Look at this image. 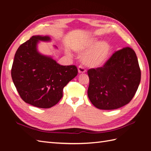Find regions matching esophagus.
<instances>
[{
	"mask_svg": "<svg viewBox=\"0 0 151 151\" xmlns=\"http://www.w3.org/2000/svg\"><path fill=\"white\" fill-rule=\"evenodd\" d=\"M78 72L79 74H84V73L86 72V70L84 69V68L82 66H79L78 67Z\"/></svg>",
	"mask_w": 151,
	"mask_h": 151,
	"instance_id": "obj_1",
	"label": "esophagus"
}]
</instances>
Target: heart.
Masks as SVG:
<instances>
[{"label": "heart", "mask_w": 151, "mask_h": 151, "mask_svg": "<svg viewBox=\"0 0 151 151\" xmlns=\"http://www.w3.org/2000/svg\"><path fill=\"white\" fill-rule=\"evenodd\" d=\"M79 52L86 53L82 57L85 64L91 68H99L104 65L111 53V45L106 41H101L96 38H91L78 48ZM69 54V53H67Z\"/></svg>", "instance_id": "1"}]
</instances>
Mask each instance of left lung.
Instances as JSON below:
<instances>
[{"label": "left lung", "instance_id": "obj_1", "mask_svg": "<svg viewBox=\"0 0 151 151\" xmlns=\"http://www.w3.org/2000/svg\"><path fill=\"white\" fill-rule=\"evenodd\" d=\"M88 98L100 109H115L129 103L140 82L141 72L136 54L125 47L113 54L103 67L88 71Z\"/></svg>", "mask_w": 151, "mask_h": 151}]
</instances>
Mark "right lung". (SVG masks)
I'll return each mask as SVG.
<instances>
[{
	"label": "right lung",
	"instance_id": "right-lung-1",
	"mask_svg": "<svg viewBox=\"0 0 151 151\" xmlns=\"http://www.w3.org/2000/svg\"><path fill=\"white\" fill-rule=\"evenodd\" d=\"M40 42H50L51 38L49 36H33L18 48L11 76L24 101L38 108H49L60 101L63 88L78 72L75 65H60L52 57L41 53L38 50Z\"/></svg>",
	"mask_w": 151,
	"mask_h": 151
}]
</instances>
